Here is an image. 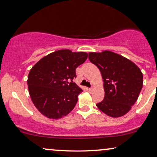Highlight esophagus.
Masks as SVG:
<instances>
[{
    "label": "esophagus",
    "instance_id": "34e87169",
    "mask_svg": "<svg viewBox=\"0 0 157 157\" xmlns=\"http://www.w3.org/2000/svg\"><path fill=\"white\" fill-rule=\"evenodd\" d=\"M88 90H89V91H91L93 90V88H88Z\"/></svg>",
    "mask_w": 157,
    "mask_h": 157
}]
</instances>
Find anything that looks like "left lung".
Instances as JSON below:
<instances>
[{
	"instance_id": "obj_1",
	"label": "left lung",
	"mask_w": 157,
	"mask_h": 157,
	"mask_svg": "<svg viewBox=\"0 0 157 157\" xmlns=\"http://www.w3.org/2000/svg\"><path fill=\"white\" fill-rule=\"evenodd\" d=\"M89 60L101 73L105 96L96 106L112 117H120L131 109L143 87V74L128 59L109 51L90 52Z\"/></svg>"
}]
</instances>
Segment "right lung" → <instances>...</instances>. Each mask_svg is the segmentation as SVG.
<instances>
[{
  "label": "right lung",
  "mask_w": 157,
  "mask_h": 157,
  "mask_svg": "<svg viewBox=\"0 0 157 157\" xmlns=\"http://www.w3.org/2000/svg\"><path fill=\"white\" fill-rule=\"evenodd\" d=\"M87 58L86 52L59 50L45 56L30 69L27 78L29 96L43 115L57 120L74 109L82 92L73 82L75 70Z\"/></svg>",
  "instance_id": "obj_1"
}]
</instances>
